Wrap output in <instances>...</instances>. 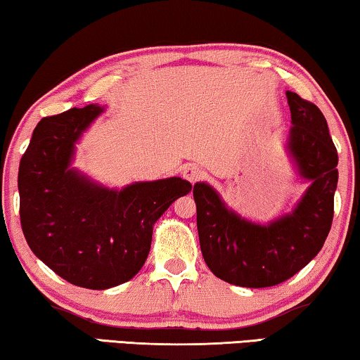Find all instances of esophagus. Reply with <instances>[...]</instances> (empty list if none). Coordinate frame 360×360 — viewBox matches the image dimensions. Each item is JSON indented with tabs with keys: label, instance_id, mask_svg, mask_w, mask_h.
I'll return each mask as SVG.
<instances>
[{
	"label": "esophagus",
	"instance_id": "esophagus-1",
	"mask_svg": "<svg viewBox=\"0 0 360 360\" xmlns=\"http://www.w3.org/2000/svg\"><path fill=\"white\" fill-rule=\"evenodd\" d=\"M184 176L190 181V184H196V181H200L202 179V170L195 164H188L184 169Z\"/></svg>",
	"mask_w": 360,
	"mask_h": 360
}]
</instances>
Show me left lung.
<instances>
[{
	"mask_svg": "<svg viewBox=\"0 0 360 360\" xmlns=\"http://www.w3.org/2000/svg\"><path fill=\"white\" fill-rule=\"evenodd\" d=\"M290 123L285 149L309 188L288 214L258 224L229 207L205 181L193 186L200 247L219 279L240 288L281 284L314 259L330 233L338 153L320 108L285 91Z\"/></svg>",
	"mask_w": 360,
	"mask_h": 360,
	"instance_id": "8db88e82",
	"label": "left lung"
}]
</instances>
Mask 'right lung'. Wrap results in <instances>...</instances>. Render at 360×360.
<instances>
[{"label":"right lung","mask_w":360,"mask_h":360,"mask_svg":"<svg viewBox=\"0 0 360 360\" xmlns=\"http://www.w3.org/2000/svg\"><path fill=\"white\" fill-rule=\"evenodd\" d=\"M105 108L41 118L19 164L20 226L35 257L86 289L127 283L148 258L153 227L191 184L180 176L108 188L71 167L76 144Z\"/></svg>","instance_id":"right-lung-1"}]
</instances>
